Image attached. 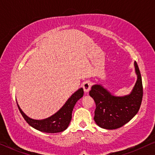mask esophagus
I'll return each mask as SVG.
<instances>
[{
  "instance_id": "1",
  "label": "esophagus",
  "mask_w": 155,
  "mask_h": 155,
  "mask_svg": "<svg viewBox=\"0 0 155 155\" xmlns=\"http://www.w3.org/2000/svg\"><path fill=\"white\" fill-rule=\"evenodd\" d=\"M91 88V82H85L83 84V89L85 93H88L90 92Z\"/></svg>"
}]
</instances>
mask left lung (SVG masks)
I'll return each mask as SVG.
<instances>
[{"label":"left lung","instance_id":"8db88e82","mask_svg":"<svg viewBox=\"0 0 155 155\" xmlns=\"http://www.w3.org/2000/svg\"><path fill=\"white\" fill-rule=\"evenodd\" d=\"M134 68L137 80L128 94L117 96L101 84L92 86L90 95L96 104L94 120L100 128L107 130L119 128L130 121L138 112L143 99V83L135 61Z\"/></svg>","mask_w":155,"mask_h":155}]
</instances>
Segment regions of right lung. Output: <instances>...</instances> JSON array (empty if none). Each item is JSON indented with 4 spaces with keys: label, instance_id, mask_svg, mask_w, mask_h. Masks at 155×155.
<instances>
[{
    "label": "right lung",
    "instance_id": "right-lung-1",
    "mask_svg": "<svg viewBox=\"0 0 155 155\" xmlns=\"http://www.w3.org/2000/svg\"><path fill=\"white\" fill-rule=\"evenodd\" d=\"M84 91L82 87L73 93L68 99L65 101L62 107L49 117L44 119L37 120L27 116L17 102L23 118L27 124L36 130L47 133H57L64 131L68 127L72 118V112L77 101L83 97Z\"/></svg>",
    "mask_w": 155,
    "mask_h": 155
}]
</instances>
